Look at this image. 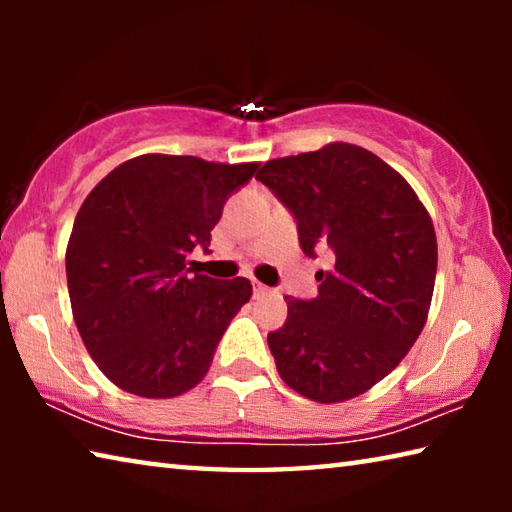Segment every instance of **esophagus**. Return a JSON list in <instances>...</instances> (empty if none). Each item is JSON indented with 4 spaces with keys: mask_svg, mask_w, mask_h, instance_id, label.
<instances>
[{
    "mask_svg": "<svg viewBox=\"0 0 512 512\" xmlns=\"http://www.w3.org/2000/svg\"><path fill=\"white\" fill-rule=\"evenodd\" d=\"M253 287H255V296L259 298V296H266V293H271V287H266V284H262V282H253Z\"/></svg>",
    "mask_w": 512,
    "mask_h": 512,
    "instance_id": "34e87169",
    "label": "esophagus"
}]
</instances>
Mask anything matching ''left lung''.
Returning a JSON list of instances; mask_svg holds the SVG:
<instances>
[{"label": "left lung", "mask_w": 512, "mask_h": 512, "mask_svg": "<svg viewBox=\"0 0 512 512\" xmlns=\"http://www.w3.org/2000/svg\"><path fill=\"white\" fill-rule=\"evenodd\" d=\"M298 221L305 255L332 250L318 296H287L289 316L268 334L277 372L293 391L339 404L397 368L427 323L438 244L431 216L402 173L368 149H323L268 160L255 176Z\"/></svg>", "instance_id": "1"}]
</instances>
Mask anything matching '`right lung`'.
Returning a JSON list of instances; mask_svg holds the SVG:
<instances>
[{"label":"right lung","instance_id":"add662e5","mask_svg":"<svg viewBox=\"0 0 512 512\" xmlns=\"http://www.w3.org/2000/svg\"><path fill=\"white\" fill-rule=\"evenodd\" d=\"M257 167L144 153L83 201L65 253L69 302L90 357L121 391L169 400L207 375L253 284L192 273L189 255L207 253L225 198Z\"/></svg>","mask_w":512,"mask_h":512}]
</instances>
